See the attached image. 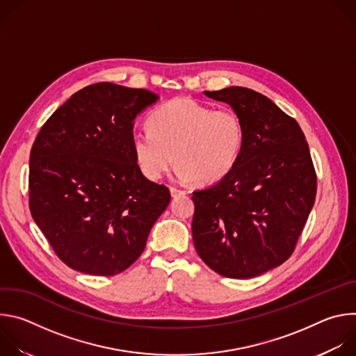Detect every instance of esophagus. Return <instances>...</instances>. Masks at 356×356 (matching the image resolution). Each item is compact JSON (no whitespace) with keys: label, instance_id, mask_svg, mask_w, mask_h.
Wrapping results in <instances>:
<instances>
[{"label":"esophagus","instance_id":"1","mask_svg":"<svg viewBox=\"0 0 356 356\" xmlns=\"http://www.w3.org/2000/svg\"><path fill=\"white\" fill-rule=\"evenodd\" d=\"M170 194H172V197H179V195L184 194V191L177 187H170Z\"/></svg>","mask_w":356,"mask_h":356}]
</instances>
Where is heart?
Returning <instances> with one entry per match:
<instances>
[{"label": "heart", "instance_id": "1", "mask_svg": "<svg viewBox=\"0 0 356 356\" xmlns=\"http://www.w3.org/2000/svg\"><path fill=\"white\" fill-rule=\"evenodd\" d=\"M147 124L149 129L132 135V149L149 180H159L175 161L179 180L218 183L235 168L243 147V125L234 110H213L186 97L158 107Z\"/></svg>", "mask_w": 356, "mask_h": 356}]
</instances>
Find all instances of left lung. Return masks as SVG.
Listing matches in <instances>:
<instances>
[{"mask_svg": "<svg viewBox=\"0 0 356 356\" xmlns=\"http://www.w3.org/2000/svg\"><path fill=\"white\" fill-rule=\"evenodd\" d=\"M239 115L243 147L218 183L193 193L195 250L209 268L250 279L286 262L314 206L317 176L300 125L246 87L204 91Z\"/></svg>", "mask_w": 356, "mask_h": 356, "instance_id": "1", "label": "left lung"}]
</instances>
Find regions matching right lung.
<instances>
[{"mask_svg":"<svg viewBox=\"0 0 356 356\" xmlns=\"http://www.w3.org/2000/svg\"><path fill=\"white\" fill-rule=\"evenodd\" d=\"M158 99L145 88L87 86L52 114L33 142L32 218L77 272H124L169 206V188L142 175L132 149L136 115Z\"/></svg>","mask_w":356,"mask_h":356,"instance_id":"add662e5","label":"right lung"}]
</instances>
